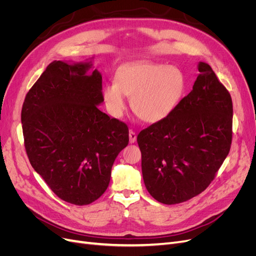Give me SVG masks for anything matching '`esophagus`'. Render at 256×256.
I'll return each instance as SVG.
<instances>
[{
	"mask_svg": "<svg viewBox=\"0 0 256 256\" xmlns=\"http://www.w3.org/2000/svg\"><path fill=\"white\" fill-rule=\"evenodd\" d=\"M128 138H130V144H134L135 141H136V138H137V136H136V133L134 130H130L128 132Z\"/></svg>",
	"mask_w": 256,
	"mask_h": 256,
	"instance_id": "34e87169",
	"label": "esophagus"
}]
</instances>
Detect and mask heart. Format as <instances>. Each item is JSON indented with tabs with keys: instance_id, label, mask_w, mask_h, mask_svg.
I'll return each instance as SVG.
<instances>
[{
	"instance_id": "obj_1",
	"label": "heart",
	"mask_w": 256,
	"mask_h": 256,
	"mask_svg": "<svg viewBox=\"0 0 256 256\" xmlns=\"http://www.w3.org/2000/svg\"><path fill=\"white\" fill-rule=\"evenodd\" d=\"M186 92L182 72L172 65L140 63L126 66L117 74V82L103 88L102 97L112 115L119 117L126 110L128 97L132 108L146 122L166 119L176 110Z\"/></svg>"
}]
</instances>
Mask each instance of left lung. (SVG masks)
<instances>
[{
    "instance_id": "8db88e82",
    "label": "left lung",
    "mask_w": 256,
    "mask_h": 256,
    "mask_svg": "<svg viewBox=\"0 0 256 256\" xmlns=\"http://www.w3.org/2000/svg\"><path fill=\"white\" fill-rule=\"evenodd\" d=\"M197 68L191 92L171 115L137 137L146 190L164 204L204 191L230 152L231 96L209 64L200 62Z\"/></svg>"
}]
</instances>
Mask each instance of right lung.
Instances as JSON below:
<instances>
[{
    "label": "right lung",
    "mask_w": 256,
    "mask_h": 256,
    "mask_svg": "<svg viewBox=\"0 0 256 256\" xmlns=\"http://www.w3.org/2000/svg\"><path fill=\"white\" fill-rule=\"evenodd\" d=\"M92 59L52 62L27 92L21 114L32 166L56 196L77 206L106 192L114 162L128 144L126 123L98 108L102 76Z\"/></svg>",
    "instance_id": "add662e5"
}]
</instances>
